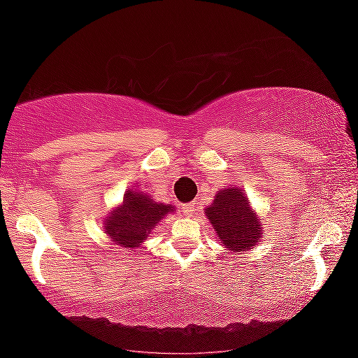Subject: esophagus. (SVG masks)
<instances>
[{
  "label": "esophagus",
  "instance_id": "obj_1",
  "mask_svg": "<svg viewBox=\"0 0 358 358\" xmlns=\"http://www.w3.org/2000/svg\"><path fill=\"white\" fill-rule=\"evenodd\" d=\"M182 212L185 217H192L193 212H195V205L193 203H183L182 205Z\"/></svg>",
  "mask_w": 358,
  "mask_h": 358
}]
</instances>
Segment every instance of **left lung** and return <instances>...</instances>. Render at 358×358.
Masks as SVG:
<instances>
[{"mask_svg":"<svg viewBox=\"0 0 358 358\" xmlns=\"http://www.w3.org/2000/svg\"><path fill=\"white\" fill-rule=\"evenodd\" d=\"M206 217L225 248L231 252H245L255 247L258 236L262 235L257 215L252 212L240 188L234 187L218 192L213 205L206 208Z\"/></svg>","mask_w":358,"mask_h":358,"instance_id":"8db88e82","label":"left lung"}]
</instances>
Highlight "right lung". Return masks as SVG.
<instances>
[{
  "label": "right lung",
  "mask_w": 358,
  "mask_h": 358,
  "mask_svg": "<svg viewBox=\"0 0 358 358\" xmlns=\"http://www.w3.org/2000/svg\"><path fill=\"white\" fill-rule=\"evenodd\" d=\"M168 212H173V206L153 201L143 192H128L123 198V205L106 218V235L115 245L135 248Z\"/></svg>",
  "instance_id": "add662e5"
}]
</instances>
